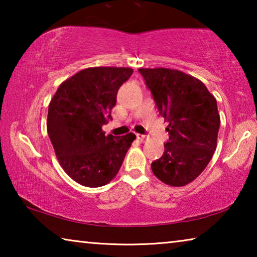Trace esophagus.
<instances>
[{
    "instance_id": "obj_1",
    "label": "esophagus",
    "mask_w": 257,
    "mask_h": 257,
    "mask_svg": "<svg viewBox=\"0 0 257 257\" xmlns=\"http://www.w3.org/2000/svg\"><path fill=\"white\" fill-rule=\"evenodd\" d=\"M136 137H137V139L141 143H144L145 141H147V139H149V136H146V135H141V134H137Z\"/></svg>"
}]
</instances>
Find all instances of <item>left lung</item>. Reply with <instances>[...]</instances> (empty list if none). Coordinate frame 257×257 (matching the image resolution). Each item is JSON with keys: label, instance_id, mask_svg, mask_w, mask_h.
Masks as SVG:
<instances>
[{"label": "left lung", "instance_id": "left-lung-1", "mask_svg": "<svg viewBox=\"0 0 257 257\" xmlns=\"http://www.w3.org/2000/svg\"><path fill=\"white\" fill-rule=\"evenodd\" d=\"M156 107L168 121L164 153L152 171L164 184L181 187L201 175L216 149V99L196 78L167 68L139 69Z\"/></svg>", "mask_w": 257, "mask_h": 257}]
</instances>
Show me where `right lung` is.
Listing matches in <instances>:
<instances>
[{"instance_id": "add662e5", "label": "right lung", "mask_w": 257, "mask_h": 257, "mask_svg": "<svg viewBox=\"0 0 257 257\" xmlns=\"http://www.w3.org/2000/svg\"><path fill=\"white\" fill-rule=\"evenodd\" d=\"M133 75L132 68L84 69L59 86L51 99L47 134L67 175L85 187L110 182L136 138L114 137L102 130L112 120L116 93Z\"/></svg>"}]
</instances>
